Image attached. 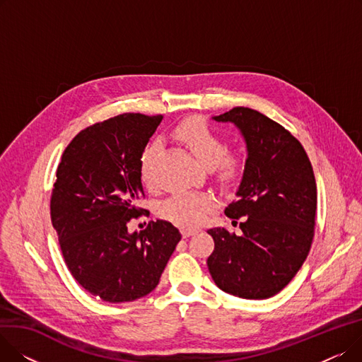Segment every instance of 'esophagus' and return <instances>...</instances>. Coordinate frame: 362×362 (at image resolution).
I'll return each instance as SVG.
<instances>
[{"label": "esophagus", "mask_w": 362, "mask_h": 362, "mask_svg": "<svg viewBox=\"0 0 362 362\" xmlns=\"http://www.w3.org/2000/svg\"><path fill=\"white\" fill-rule=\"evenodd\" d=\"M197 230L195 229H182V236L183 238H189L191 235H194Z\"/></svg>", "instance_id": "34e87169"}]
</instances>
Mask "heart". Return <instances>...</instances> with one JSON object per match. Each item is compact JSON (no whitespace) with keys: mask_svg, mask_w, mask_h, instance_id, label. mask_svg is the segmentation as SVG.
Wrapping results in <instances>:
<instances>
[{"mask_svg":"<svg viewBox=\"0 0 362 362\" xmlns=\"http://www.w3.org/2000/svg\"><path fill=\"white\" fill-rule=\"evenodd\" d=\"M177 138L192 151V154L208 168L217 167L221 179L230 180L239 171V160L235 156H224L226 145L217 133L199 119H189L176 129ZM161 151V141L149 144L141 154L139 168L142 180L148 185L154 180V161ZM214 199L205 194H179L161 204L163 218L182 227H195L213 208Z\"/></svg>","mask_w":362,"mask_h":362,"instance_id":"heart-1","label":"heart"}]
</instances>
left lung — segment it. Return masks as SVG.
Wrapping results in <instances>:
<instances>
[{
	"label": "left lung",
	"mask_w": 362,
	"mask_h": 362,
	"mask_svg": "<svg viewBox=\"0 0 362 362\" xmlns=\"http://www.w3.org/2000/svg\"><path fill=\"white\" fill-rule=\"evenodd\" d=\"M213 120L232 123L246 148L236 201L229 218H242V233L214 227L206 265L217 286L243 299H267L295 277L311 248L317 185L305 149L257 110L235 107ZM236 223V221H235Z\"/></svg>",
	"instance_id": "8db88e82"
}]
</instances>
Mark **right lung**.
<instances>
[{"label":"right lung","mask_w":362,"mask_h":362,"mask_svg":"<svg viewBox=\"0 0 362 362\" xmlns=\"http://www.w3.org/2000/svg\"><path fill=\"white\" fill-rule=\"evenodd\" d=\"M164 116L126 112L86 127L57 168L51 220L71 276L105 302L139 299L157 288L182 239L164 220L129 232L142 214L141 154Z\"/></svg>","instance_id":"add662e5"}]
</instances>
